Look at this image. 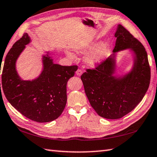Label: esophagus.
Here are the masks:
<instances>
[{
	"label": "esophagus",
	"mask_w": 157,
	"mask_h": 157,
	"mask_svg": "<svg viewBox=\"0 0 157 157\" xmlns=\"http://www.w3.org/2000/svg\"><path fill=\"white\" fill-rule=\"evenodd\" d=\"M76 75L81 76V75L82 74V71L81 69H78L77 71H76Z\"/></svg>",
	"instance_id": "1"
}]
</instances>
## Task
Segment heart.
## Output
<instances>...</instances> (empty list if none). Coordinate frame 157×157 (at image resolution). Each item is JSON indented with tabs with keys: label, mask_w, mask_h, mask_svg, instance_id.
Wrapping results in <instances>:
<instances>
[{
	"label": "heart",
	"mask_w": 157,
	"mask_h": 157,
	"mask_svg": "<svg viewBox=\"0 0 157 157\" xmlns=\"http://www.w3.org/2000/svg\"><path fill=\"white\" fill-rule=\"evenodd\" d=\"M97 46H98V42H97V41L85 43L77 47V48L76 49V51L78 53L86 54L89 51L95 49V48L97 47ZM107 49L108 44L107 43H103L95 52H93L92 54H90L86 57V62L90 66H94L97 64H99L105 58ZM67 56L70 58H74V55L71 53V52H68Z\"/></svg>",
	"instance_id": "1"
}]
</instances>
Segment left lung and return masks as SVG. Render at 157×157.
I'll return each mask as SVG.
<instances>
[{
	"mask_svg": "<svg viewBox=\"0 0 157 157\" xmlns=\"http://www.w3.org/2000/svg\"><path fill=\"white\" fill-rule=\"evenodd\" d=\"M115 37L113 52L131 48L135 54L132 71L124 78L113 76V56L87 68L81 75L85 91L90 105L104 118L119 119L138 105L147 93L151 81V68L143 45L122 25H119Z\"/></svg>",
	"mask_w": 157,
	"mask_h": 157,
	"instance_id": "8db88e82",
	"label": "left lung"
}]
</instances>
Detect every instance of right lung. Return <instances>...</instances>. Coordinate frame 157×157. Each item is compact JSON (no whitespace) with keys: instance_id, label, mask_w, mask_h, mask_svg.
<instances>
[{"instance_id":"right-lung-1","label":"right lung","mask_w":157,"mask_h":157,"mask_svg":"<svg viewBox=\"0 0 157 157\" xmlns=\"http://www.w3.org/2000/svg\"><path fill=\"white\" fill-rule=\"evenodd\" d=\"M29 42L25 33L8 52L1 76L2 90L9 102L23 116L37 122H49L57 119L64 109L67 82L78 67L54 64L48 56H44V70L39 77L32 81H22L15 62Z\"/></svg>"}]
</instances>
